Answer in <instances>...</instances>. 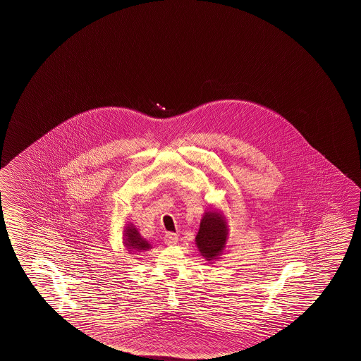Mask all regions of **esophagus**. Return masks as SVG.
<instances>
[{
  "label": "esophagus",
  "instance_id": "1",
  "mask_svg": "<svg viewBox=\"0 0 361 361\" xmlns=\"http://www.w3.org/2000/svg\"><path fill=\"white\" fill-rule=\"evenodd\" d=\"M164 240H165V244H167V245H175L178 243V235L175 233H167L165 238H164Z\"/></svg>",
  "mask_w": 361,
  "mask_h": 361
}]
</instances>
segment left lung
Masks as SVG:
<instances>
[{"label":"left lung","mask_w":361,"mask_h":361,"mask_svg":"<svg viewBox=\"0 0 361 361\" xmlns=\"http://www.w3.org/2000/svg\"><path fill=\"white\" fill-rule=\"evenodd\" d=\"M229 238V225L220 210H207L200 221L195 244L200 255L212 263L224 253Z\"/></svg>","instance_id":"8db88e82"}]
</instances>
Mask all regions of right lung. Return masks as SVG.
Instances as JSON below:
<instances>
[{
	"mask_svg": "<svg viewBox=\"0 0 361 361\" xmlns=\"http://www.w3.org/2000/svg\"><path fill=\"white\" fill-rule=\"evenodd\" d=\"M123 244L128 253H143L148 249L152 248L151 244L140 234V231L135 225L130 223L126 225L123 229Z\"/></svg>",
	"mask_w": 361,
	"mask_h": 361,
	"instance_id": "obj_1",
	"label": "right lung"
}]
</instances>
